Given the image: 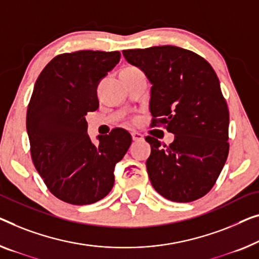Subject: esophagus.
<instances>
[{"label": "esophagus", "instance_id": "34e87169", "mask_svg": "<svg viewBox=\"0 0 259 259\" xmlns=\"http://www.w3.org/2000/svg\"><path fill=\"white\" fill-rule=\"evenodd\" d=\"M131 136H133V141H135V142H140V141L144 140V136H143V135L140 133H133L131 134Z\"/></svg>", "mask_w": 259, "mask_h": 259}]
</instances>
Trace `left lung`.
I'll return each mask as SVG.
<instances>
[{"label": "left lung", "instance_id": "obj_1", "mask_svg": "<svg viewBox=\"0 0 259 259\" xmlns=\"http://www.w3.org/2000/svg\"><path fill=\"white\" fill-rule=\"evenodd\" d=\"M129 64L151 82L152 126L175 134L169 145L148 136L146 168L152 186L175 202L206 195L218 180L229 152V110L213 67L196 53L164 45L124 50Z\"/></svg>", "mask_w": 259, "mask_h": 259}]
</instances>
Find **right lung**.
I'll return each instance as SVG.
<instances>
[{
  "label": "right lung",
  "instance_id": "right-lung-1",
  "mask_svg": "<svg viewBox=\"0 0 259 259\" xmlns=\"http://www.w3.org/2000/svg\"><path fill=\"white\" fill-rule=\"evenodd\" d=\"M119 58L118 51L63 53L34 83L26 113L31 158L61 201L82 206L105 198L114 186L115 165L131 144L128 131L116 128L94 145L84 118L99 108L96 88Z\"/></svg>",
  "mask_w": 259,
  "mask_h": 259
}]
</instances>
